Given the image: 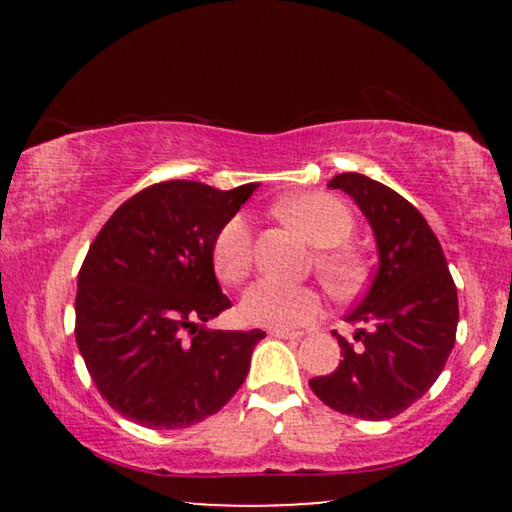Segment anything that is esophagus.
<instances>
[{
    "label": "esophagus",
    "instance_id": "1",
    "mask_svg": "<svg viewBox=\"0 0 512 512\" xmlns=\"http://www.w3.org/2000/svg\"><path fill=\"white\" fill-rule=\"evenodd\" d=\"M268 333L272 335V338H282V340H300V338H303V333L284 331V328H270Z\"/></svg>",
    "mask_w": 512,
    "mask_h": 512
}]
</instances>
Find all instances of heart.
<instances>
[{
    "label": "heart",
    "instance_id": "1",
    "mask_svg": "<svg viewBox=\"0 0 512 512\" xmlns=\"http://www.w3.org/2000/svg\"><path fill=\"white\" fill-rule=\"evenodd\" d=\"M279 214L298 228L317 254V272L335 293L354 291L361 282V261L345 242L354 233V216L347 205L328 193H303L284 200ZM254 265V233L244 214H235L223 223L212 242V268L226 284H240ZM321 296L310 286L279 284L261 279L242 296L240 314L254 326L300 328L312 324L321 314Z\"/></svg>",
    "mask_w": 512,
    "mask_h": 512
}]
</instances>
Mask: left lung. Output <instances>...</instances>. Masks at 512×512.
I'll use <instances>...</instances> for the list:
<instances>
[{
  "mask_svg": "<svg viewBox=\"0 0 512 512\" xmlns=\"http://www.w3.org/2000/svg\"><path fill=\"white\" fill-rule=\"evenodd\" d=\"M352 195L373 226L380 265L347 314L359 326L342 338L340 363L310 387L328 408L359 419H391L422 398L443 373L459 321L457 286L438 237L415 205L356 172L328 181Z\"/></svg>",
  "mask_w": 512,
  "mask_h": 512,
  "instance_id": "obj_1",
  "label": "left lung"
}]
</instances>
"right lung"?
Listing matches in <instances>:
<instances>
[{
	"mask_svg": "<svg viewBox=\"0 0 512 512\" xmlns=\"http://www.w3.org/2000/svg\"><path fill=\"white\" fill-rule=\"evenodd\" d=\"M256 184L219 191L160 181L111 214L76 291V345L97 391L149 429H186L219 412L249 373L263 331H209L228 310L212 242Z\"/></svg>",
	"mask_w": 512,
	"mask_h": 512,
	"instance_id": "add662e5",
	"label": "right lung"
}]
</instances>
